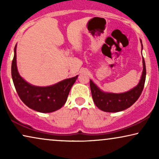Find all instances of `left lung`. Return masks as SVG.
Listing matches in <instances>:
<instances>
[{
    "instance_id": "1",
    "label": "left lung",
    "mask_w": 159,
    "mask_h": 159,
    "mask_svg": "<svg viewBox=\"0 0 159 159\" xmlns=\"http://www.w3.org/2000/svg\"><path fill=\"white\" fill-rule=\"evenodd\" d=\"M141 43L142 41L140 40ZM143 49V44H142ZM143 70L141 79L136 87L126 93H112L102 91L92 80L90 86L93 101L98 108L106 112H119L129 108L140 96L144 88L146 77V68L144 58L143 57Z\"/></svg>"
}]
</instances>
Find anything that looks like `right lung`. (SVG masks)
<instances>
[{"instance_id":"1","label":"right lung","mask_w":159,"mask_h":159,"mask_svg":"<svg viewBox=\"0 0 159 159\" xmlns=\"http://www.w3.org/2000/svg\"><path fill=\"white\" fill-rule=\"evenodd\" d=\"M16 45L11 64V76L19 98L28 107L41 113H51L60 109L66 103L69 91L77 76L62 80L53 85L34 86L19 75L16 66Z\"/></svg>"}]
</instances>
